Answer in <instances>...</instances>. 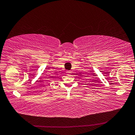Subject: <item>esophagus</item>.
I'll return each instance as SVG.
<instances>
[{"label": "esophagus", "instance_id": "obj_1", "mask_svg": "<svg viewBox=\"0 0 135 135\" xmlns=\"http://www.w3.org/2000/svg\"><path fill=\"white\" fill-rule=\"evenodd\" d=\"M66 73H67V74H70V73L71 72V71H67V72H66Z\"/></svg>", "mask_w": 135, "mask_h": 135}]
</instances>
